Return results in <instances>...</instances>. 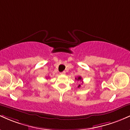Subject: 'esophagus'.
<instances>
[{
    "label": "esophagus",
    "mask_w": 130,
    "mask_h": 130,
    "mask_svg": "<svg viewBox=\"0 0 130 130\" xmlns=\"http://www.w3.org/2000/svg\"><path fill=\"white\" fill-rule=\"evenodd\" d=\"M60 74H61V75H65V74H66V72H65V71H63V72H61Z\"/></svg>",
    "instance_id": "obj_1"
}]
</instances>
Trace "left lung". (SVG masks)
<instances>
[{
	"mask_svg": "<svg viewBox=\"0 0 130 130\" xmlns=\"http://www.w3.org/2000/svg\"><path fill=\"white\" fill-rule=\"evenodd\" d=\"M82 77L80 76L78 77V78H75V80H77L78 81V80H82ZM79 87H80V85H78V88H79Z\"/></svg>",
	"mask_w": 130,
	"mask_h": 130,
	"instance_id": "left-lung-1",
	"label": "left lung"
}]
</instances>
